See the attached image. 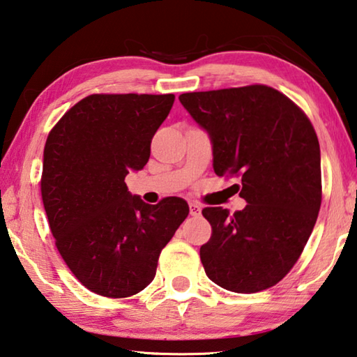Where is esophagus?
I'll list each match as a JSON object with an SVG mask.
<instances>
[{
  "label": "esophagus",
  "instance_id": "esophagus-1",
  "mask_svg": "<svg viewBox=\"0 0 357 357\" xmlns=\"http://www.w3.org/2000/svg\"><path fill=\"white\" fill-rule=\"evenodd\" d=\"M190 213H191V216H200V213H202L200 205L191 202V204H190Z\"/></svg>",
  "mask_w": 357,
  "mask_h": 357
}]
</instances>
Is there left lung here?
<instances>
[{
    "instance_id": "left-lung-1",
    "label": "left lung",
    "mask_w": 357,
    "mask_h": 357,
    "mask_svg": "<svg viewBox=\"0 0 357 357\" xmlns=\"http://www.w3.org/2000/svg\"><path fill=\"white\" fill-rule=\"evenodd\" d=\"M191 118L211 138L219 177L241 178L244 210L208 206L213 234L200 259L213 283L238 294L283 280L311 236L321 204L320 146L311 121L267 85L183 93Z\"/></svg>"
}]
</instances>
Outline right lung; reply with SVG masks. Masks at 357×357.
Listing matches in <instances>:
<instances>
[{
    "mask_svg": "<svg viewBox=\"0 0 357 357\" xmlns=\"http://www.w3.org/2000/svg\"><path fill=\"white\" fill-rule=\"evenodd\" d=\"M174 95H90L50 132L42 199L59 253L80 283L124 298L151 284L158 257L190 213L186 200L149 205L126 176L141 171Z\"/></svg>",
    "mask_w": 357,
    "mask_h": 357,
    "instance_id": "obj_1",
    "label": "right lung"
}]
</instances>
